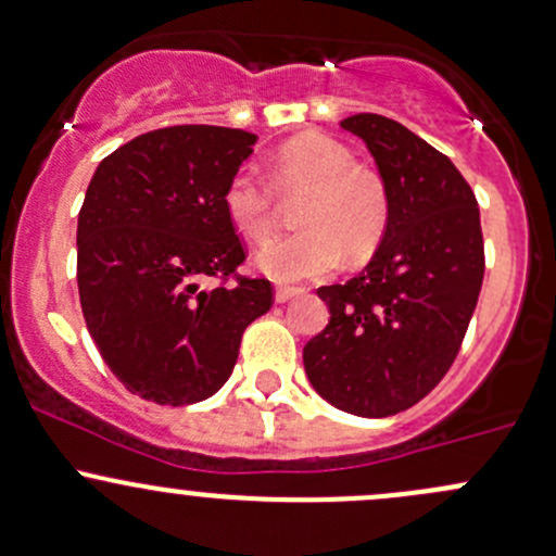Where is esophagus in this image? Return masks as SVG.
I'll use <instances>...</instances> for the list:
<instances>
[{"instance_id":"obj_1","label":"esophagus","mask_w":556,"mask_h":556,"mask_svg":"<svg viewBox=\"0 0 556 556\" xmlns=\"http://www.w3.org/2000/svg\"><path fill=\"white\" fill-rule=\"evenodd\" d=\"M302 294V289H294V286H278L276 289V302H289V300H294V296H300Z\"/></svg>"}]
</instances>
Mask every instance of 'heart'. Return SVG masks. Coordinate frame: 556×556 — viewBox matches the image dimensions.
<instances>
[{
	"instance_id": "b5f03b06",
	"label": "heart",
	"mask_w": 556,
	"mask_h": 556,
	"mask_svg": "<svg viewBox=\"0 0 556 556\" xmlns=\"http://www.w3.org/2000/svg\"><path fill=\"white\" fill-rule=\"evenodd\" d=\"M296 201L300 232L273 241L256 265L278 283L324 278L339 256L368 260L384 241L392 217L390 188L374 166L357 164L350 148L324 135H302L286 142L270 166V185L254 172H236L223 204L232 230L252 243L276 232L278 201Z\"/></svg>"
}]
</instances>
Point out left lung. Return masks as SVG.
Segmentation results:
<instances>
[{
  "instance_id": "obj_1",
  "label": "left lung",
  "mask_w": 556,
  "mask_h": 556,
  "mask_svg": "<svg viewBox=\"0 0 556 556\" xmlns=\"http://www.w3.org/2000/svg\"><path fill=\"white\" fill-rule=\"evenodd\" d=\"M342 129L371 151L392 217L366 270L318 289L331 318L304 344V371L333 408L381 419L427 397L453 366L485 247L475 190L445 153L379 113H355Z\"/></svg>"
}]
</instances>
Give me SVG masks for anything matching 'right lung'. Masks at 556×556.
<instances>
[{
	"label": "right lung",
	"instance_id": "obj_1",
	"mask_svg": "<svg viewBox=\"0 0 556 556\" xmlns=\"http://www.w3.org/2000/svg\"><path fill=\"white\" fill-rule=\"evenodd\" d=\"M254 142L243 129L182 124L135 137L94 169L76 230L81 313L132 395L212 397L243 331L273 307L270 280L238 273L247 247L223 204Z\"/></svg>",
	"mask_w": 556,
	"mask_h": 556
}]
</instances>
